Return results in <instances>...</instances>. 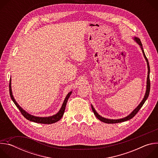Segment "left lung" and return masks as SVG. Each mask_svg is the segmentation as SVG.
<instances>
[{"instance_id":"1","label":"left lung","mask_w":158,"mask_h":158,"mask_svg":"<svg viewBox=\"0 0 158 158\" xmlns=\"http://www.w3.org/2000/svg\"><path fill=\"white\" fill-rule=\"evenodd\" d=\"M134 40L136 41L139 46H140V48H141L142 49V51H143V55H144V57L147 62V64H148V77H147V85H146V93H145V95H144V97L143 98V99L142 100V101L141 102V103L138 105V106L131 113L128 115L127 116L124 118H122V119H106V118H104L102 116H101L98 112L96 111V110L94 109V108L93 107V105H91V107H92V109H93V111L94 112V115L96 116V118L99 119L101 121L103 122V123H107V124H114V123H122V122H124V121H128L131 119H132L135 115H136L138 112L139 110V109L141 108V107L143 106V104H144L145 101H146V99H148V96H149V91H150V79H149V73H150V67H149V62H148V60L145 55V53L144 52V50H143V45H142V43L140 40V39L136 37H135L134 38Z\"/></svg>"}]
</instances>
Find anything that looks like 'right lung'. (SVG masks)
<instances>
[{"instance_id": "add662e5", "label": "right lung", "mask_w": 158, "mask_h": 158, "mask_svg": "<svg viewBox=\"0 0 158 158\" xmlns=\"http://www.w3.org/2000/svg\"><path fill=\"white\" fill-rule=\"evenodd\" d=\"M9 93H10V98H11L12 100L13 101L14 103L15 104L17 107L19 109V110L21 112V114L24 116V118H26V119H27V120H29L30 121L37 123L50 124H52V123L57 122L58 121H59L62 118V116L64 115V113L67 100H68L69 98L70 97V96L72 93V91L69 93L68 94H67V95L66 96V97H65V98L64 101V102H63L59 111L57 112V113L56 114L54 115V116H49V117H37V116H34L33 115H31V114H29L28 112H27L26 110H24L18 104V103L16 102V101L15 100V99H14V98L12 95V89H11V78L10 79V83H9Z\"/></svg>"}]
</instances>
